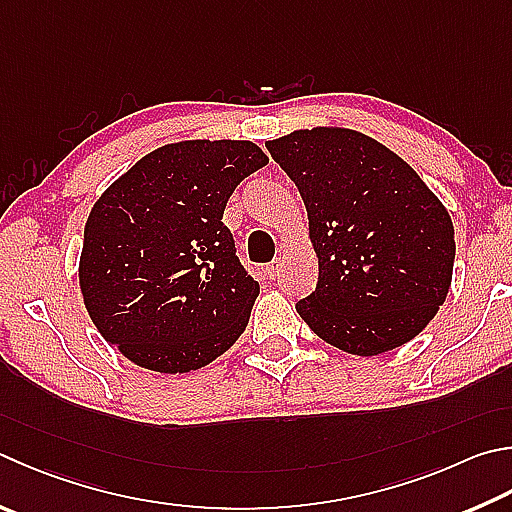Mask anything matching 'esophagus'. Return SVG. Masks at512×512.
I'll return each mask as SVG.
<instances>
[{
	"label": "esophagus",
	"mask_w": 512,
	"mask_h": 512,
	"mask_svg": "<svg viewBox=\"0 0 512 512\" xmlns=\"http://www.w3.org/2000/svg\"><path fill=\"white\" fill-rule=\"evenodd\" d=\"M268 277H271V280H277V277H280L282 273H284V259L282 257H277V259H273L271 264H268Z\"/></svg>",
	"instance_id": "1"
}]
</instances>
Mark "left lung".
<instances>
[{"label": "left lung", "mask_w": 512, "mask_h": 512, "mask_svg": "<svg viewBox=\"0 0 512 512\" xmlns=\"http://www.w3.org/2000/svg\"><path fill=\"white\" fill-rule=\"evenodd\" d=\"M300 190L318 286L295 304L315 336L378 356L421 333L448 297L454 226L401 156L356 129H295L266 143Z\"/></svg>", "instance_id": "left-lung-1"}]
</instances>
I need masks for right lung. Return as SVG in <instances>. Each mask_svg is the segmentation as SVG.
Segmentation results:
<instances>
[{"instance_id":"right-lung-1","label":"right lung","mask_w":512,"mask_h":512,"mask_svg":"<svg viewBox=\"0 0 512 512\" xmlns=\"http://www.w3.org/2000/svg\"><path fill=\"white\" fill-rule=\"evenodd\" d=\"M268 163L250 141H179L145 154L100 194L78 280L100 336L134 365L188 374L244 333L259 284L235 255L224 210Z\"/></svg>"}]
</instances>
